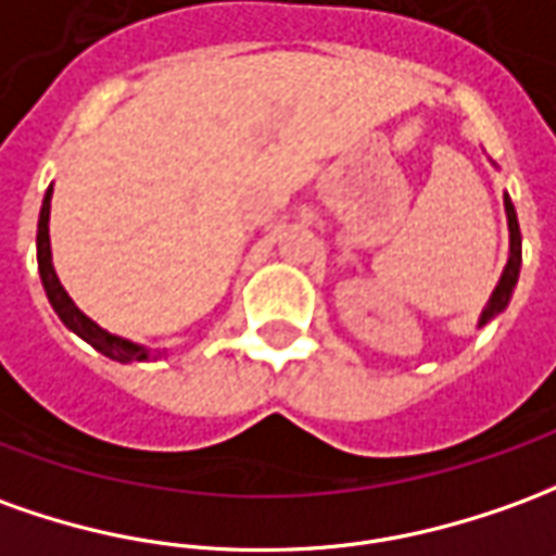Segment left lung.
Returning a JSON list of instances; mask_svg holds the SVG:
<instances>
[{
  "mask_svg": "<svg viewBox=\"0 0 556 556\" xmlns=\"http://www.w3.org/2000/svg\"><path fill=\"white\" fill-rule=\"evenodd\" d=\"M503 207H506V219H508V262L503 267V274L496 279L494 291H491V298H488V304L481 306V316H479V328H484L488 321H494L503 309L511 301V291L518 286V274H521V228H518V213H515V204H511V198L508 192L503 195Z\"/></svg>",
  "mask_w": 556,
  "mask_h": 556,
  "instance_id": "8db88e82",
  "label": "left lung"
}]
</instances>
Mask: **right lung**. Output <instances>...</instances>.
Wrapping results in <instances>:
<instances>
[{
	"mask_svg": "<svg viewBox=\"0 0 556 556\" xmlns=\"http://www.w3.org/2000/svg\"><path fill=\"white\" fill-rule=\"evenodd\" d=\"M50 198H53V184L45 192L41 201V213H38V235H35V250H38V274H41V286L48 291V301L53 306V313L62 318V325L72 333H77L80 340H87L96 352H102L104 358L119 361V364H131V361H150L153 358V349L150 345L135 343L126 337H116V333L104 331L99 321L80 309V306L68 298V291L62 289L60 277H56V267H53V252H50Z\"/></svg>",
	"mask_w": 556,
	"mask_h": 556,
	"instance_id": "1",
	"label": "right lung"
}]
</instances>
